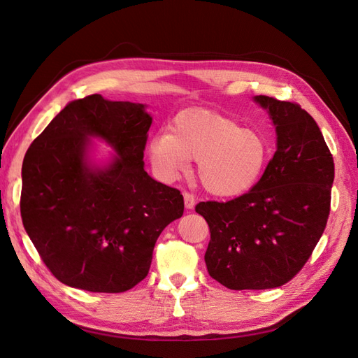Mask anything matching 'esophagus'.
<instances>
[{
    "label": "esophagus",
    "instance_id": "esophagus-1",
    "mask_svg": "<svg viewBox=\"0 0 358 358\" xmlns=\"http://www.w3.org/2000/svg\"><path fill=\"white\" fill-rule=\"evenodd\" d=\"M183 200H185L187 209H192L194 204H196V197H194V194H191L188 191H183Z\"/></svg>",
    "mask_w": 358,
    "mask_h": 358
}]
</instances>
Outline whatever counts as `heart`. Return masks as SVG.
<instances>
[{"label":"heart","mask_w":358,"mask_h":358,"mask_svg":"<svg viewBox=\"0 0 358 358\" xmlns=\"http://www.w3.org/2000/svg\"><path fill=\"white\" fill-rule=\"evenodd\" d=\"M154 167L166 179L188 170L199 159V179L213 196L233 197L251 189L270 158V143L255 129L241 128L233 119L206 109L176 115L171 133L149 143Z\"/></svg>","instance_id":"b5f03b06"}]
</instances>
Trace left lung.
<instances>
[{
	"label": "left lung",
	"instance_id": "8db88e82",
	"mask_svg": "<svg viewBox=\"0 0 358 358\" xmlns=\"http://www.w3.org/2000/svg\"><path fill=\"white\" fill-rule=\"evenodd\" d=\"M276 125L278 149L263 176L229 201H200L209 225L204 262L230 289H267L294 278L330 215L334 162L313 117L294 101L257 95Z\"/></svg>",
	"mask_w": 358,
	"mask_h": 358
}]
</instances>
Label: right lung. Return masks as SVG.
Returning a JSON list of instances; mask_svg holds the SVG:
<instances>
[{"instance_id": "right-lung-1", "label": "right lung", "mask_w": 358, "mask_h": 358, "mask_svg": "<svg viewBox=\"0 0 358 358\" xmlns=\"http://www.w3.org/2000/svg\"><path fill=\"white\" fill-rule=\"evenodd\" d=\"M150 124L143 104L92 94L70 101L28 148L20 216L59 282L124 292L148 276L158 236L183 213L180 191L143 169ZM91 135L120 155L104 171L85 164Z\"/></svg>"}]
</instances>
